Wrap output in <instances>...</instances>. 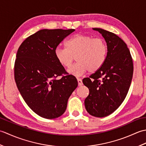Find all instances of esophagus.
I'll list each match as a JSON object with an SVG mask.
<instances>
[{
	"instance_id": "34e87169",
	"label": "esophagus",
	"mask_w": 146,
	"mask_h": 146,
	"mask_svg": "<svg viewBox=\"0 0 146 146\" xmlns=\"http://www.w3.org/2000/svg\"><path fill=\"white\" fill-rule=\"evenodd\" d=\"M77 81H78V86H82L83 85V82H82V80L80 78L77 79Z\"/></svg>"
}]
</instances>
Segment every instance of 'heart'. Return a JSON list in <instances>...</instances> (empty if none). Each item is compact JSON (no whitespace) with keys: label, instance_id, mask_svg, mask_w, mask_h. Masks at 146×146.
Returning a JSON list of instances; mask_svg holds the SVG:
<instances>
[{"label":"heart","instance_id":"b5f03b06","mask_svg":"<svg viewBox=\"0 0 146 146\" xmlns=\"http://www.w3.org/2000/svg\"><path fill=\"white\" fill-rule=\"evenodd\" d=\"M65 48H57L54 56L62 66L69 68L75 57L76 63L68 70V73L80 76L86 71L94 73L102 66L107 55V46L103 39L77 34L64 43Z\"/></svg>","mask_w":146,"mask_h":146}]
</instances>
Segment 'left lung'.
<instances>
[{"label":"left lung","mask_w":146,"mask_h":146,"mask_svg":"<svg viewBox=\"0 0 146 146\" xmlns=\"http://www.w3.org/2000/svg\"><path fill=\"white\" fill-rule=\"evenodd\" d=\"M100 33L107 46L104 64L98 71L83 80L89 89L85 100L86 111L92 116L104 117L116 110L127 94L133 75V62L129 49L115 34L100 28Z\"/></svg>","instance_id":"1"}]
</instances>
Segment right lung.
Wrapping results in <instances>:
<instances>
[{
	"mask_svg": "<svg viewBox=\"0 0 146 146\" xmlns=\"http://www.w3.org/2000/svg\"><path fill=\"white\" fill-rule=\"evenodd\" d=\"M75 29H41L26 38L16 55L14 78L17 88L34 112L48 119L64 113L78 82L57 61L54 50Z\"/></svg>",
	"mask_w": 146,
	"mask_h": 146,
	"instance_id": "right-lung-1",
	"label": "right lung"
}]
</instances>
